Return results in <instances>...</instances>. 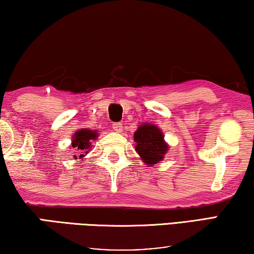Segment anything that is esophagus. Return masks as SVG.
<instances>
[{
	"instance_id": "obj_1",
	"label": "esophagus",
	"mask_w": 254,
	"mask_h": 254,
	"mask_svg": "<svg viewBox=\"0 0 254 254\" xmlns=\"http://www.w3.org/2000/svg\"><path fill=\"white\" fill-rule=\"evenodd\" d=\"M113 130H114L115 132H119V133H121V132L123 131L122 124H121V123H114V124H113Z\"/></svg>"
}]
</instances>
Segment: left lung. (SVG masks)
Listing matches in <instances>:
<instances>
[{"instance_id":"obj_1","label":"left lung","mask_w":254,"mask_h":254,"mask_svg":"<svg viewBox=\"0 0 254 254\" xmlns=\"http://www.w3.org/2000/svg\"><path fill=\"white\" fill-rule=\"evenodd\" d=\"M134 141L136 142L135 151L148 166H155L162 162L168 151V144L165 142L164 133L154 124L143 123L139 126L138 130L134 132Z\"/></svg>"}]
</instances>
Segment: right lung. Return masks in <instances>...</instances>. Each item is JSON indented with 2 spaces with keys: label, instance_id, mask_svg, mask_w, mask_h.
I'll return each instance as SVG.
<instances>
[{
  "label": "right lung",
  "instance_id": "right-lung-1",
  "mask_svg": "<svg viewBox=\"0 0 254 254\" xmlns=\"http://www.w3.org/2000/svg\"><path fill=\"white\" fill-rule=\"evenodd\" d=\"M97 138V131H91L86 127L76 131L72 139V148L74 149L75 154L78 155V156L74 155V159H81L84 155H87L91 148L92 141H95Z\"/></svg>",
  "mask_w": 254,
  "mask_h": 254
}]
</instances>
